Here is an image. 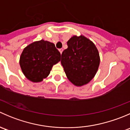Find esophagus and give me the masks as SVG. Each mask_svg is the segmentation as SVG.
Segmentation results:
<instances>
[{"label":"esophagus","instance_id":"1","mask_svg":"<svg viewBox=\"0 0 130 130\" xmlns=\"http://www.w3.org/2000/svg\"><path fill=\"white\" fill-rule=\"evenodd\" d=\"M63 50L62 49V48H60V49H59V52H60V53H62V52H63Z\"/></svg>","mask_w":130,"mask_h":130}]
</instances>
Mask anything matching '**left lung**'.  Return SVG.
I'll return each mask as SVG.
<instances>
[{"mask_svg":"<svg viewBox=\"0 0 130 130\" xmlns=\"http://www.w3.org/2000/svg\"><path fill=\"white\" fill-rule=\"evenodd\" d=\"M61 54V63L67 78L77 86L86 84L99 68L100 58L95 44L84 36L72 37Z\"/></svg>","mask_w":130,"mask_h":130,"instance_id":"obj_1","label":"left lung"}]
</instances>
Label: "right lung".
<instances>
[{
	"label": "right lung",
	"instance_id": "add662e5",
	"mask_svg": "<svg viewBox=\"0 0 130 130\" xmlns=\"http://www.w3.org/2000/svg\"><path fill=\"white\" fill-rule=\"evenodd\" d=\"M61 60V54L53 43L44 40L34 42L24 48L20 66L26 78L39 82L48 77L53 65Z\"/></svg>",
	"mask_w": 130,
	"mask_h": 130
}]
</instances>
